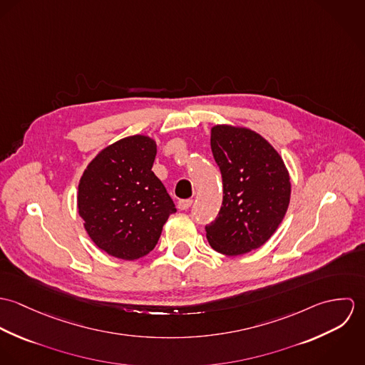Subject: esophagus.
<instances>
[{"label": "esophagus", "instance_id": "34e87169", "mask_svg": "<svg viewBox=\"0 0 365 365\" xmlns=\"http://www.w3.org/2000/svg\"><path fill=\"white\" fill-rule=\"evenodd\" d=\"M192 202H194L192 200H181V201H178V209L187 210V209L191 208Z\"/></svg>", "mask_w": 365, "mask_h": 365}]
</instances>
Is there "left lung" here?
Returning <instances> with one entry per match:
<instances>
[{
  "mask_svg": "<svg viewBox=\"0 0 365 365\" xmlns=\"http://www.w3.org/2000/svg\"><path fill=\"white\" fill-rule=\"evenodd\" d=\"M210 149L222 174L223 201L205 227L209 245L226 256L250 253L275 233L287 213L288 168L268 140L243 126H212Z\"/></svg>",
  "mask_w": 365,
  "mask_h": 365,
  "instance_id": "8db88e82",
  "label": "left lung"
}]
</instances>
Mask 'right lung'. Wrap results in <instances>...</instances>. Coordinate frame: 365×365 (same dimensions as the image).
<instances>
[{"mask_svg": "<svg viewBox=\"0 0 365 365\" xmlns=\"http://www.w3.org/2000/svg\"><path fill=\"white\" fill-rule=\"evenodd\" d=\"M156 140L123 138L104 148L84 170L77 208L90 239L120 260L149 255L175 207L152 171Z\"/></svg>", "mask_w": 365, "mask_h": 365, "instance_id": "obj_1", "label": "right lung"}]
</instances>
